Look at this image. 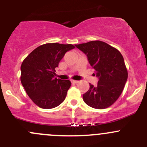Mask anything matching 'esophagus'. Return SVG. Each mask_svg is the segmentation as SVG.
I'll return each mask as SVG.
<instances>
[{"label":"esophagus","instance_id":"34e87169","mask_svg":"<svg viewBox=\"0 0 147 147\" xmlns=\"http://www.w3.org/2000/svg\"><path fill=\"white\" fill-rule=\"evenodd\" d=\"M71 82L74 83V84H77V83L79 82V81H78V80H71Z\"/></svg>","mask_w":147,"mask_h":147}]
</instances>
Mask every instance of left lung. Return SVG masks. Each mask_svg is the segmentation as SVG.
<instances>
[{"label":"left lung","instance_id":"8db88e82","mask_svg":"<svg viewBox=\"0 0 147 147\" xmlns=\"http://www.w3.org/2000/svg\"><path fill=\"white\" fill-rule=\"evenodd\" d=\"M87 55L98 78L97 86L90 84L83 94L84 102L94 109H103L113 105L124 90L128 72L124 58L117 49L100 40L75 45Z\"/></svg>","mask_w":147,"mask_h":147}]
</instances>
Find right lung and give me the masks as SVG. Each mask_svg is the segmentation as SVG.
I'll return each mask as SVG.
<instances>
[{
  "instance_id": "add662e5",
  "label": "right lung",
  "mask_w": 147,
  "mask_h": 147,
  "mask_svg": "<svg viewBox=\"0 0 147 147\" xmlns=\"http://www.w3.org/2000/svg\"><path fill=\"white\" fill-rule=\"evenodd\" d=\"M75 46L46 43L31 52L25 58L20 69V81L32 101L42 109H52L65 100L70 81L55 78V67Z\"/></svg>"
}]
</instances>
